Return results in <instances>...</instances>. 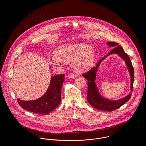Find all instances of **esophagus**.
Wrapping results in <instances>:
<instances>
[{"instance_id":"obj_1","label":"esophagus","mask_w":146,"mask_h":146,"mask_svg":"<svg viewBox=\"0 0 146 146\" xmlns=\"http://www.w3.org/2000/svg\"><path fill=\"white\" fill-rule=\"evenodd\" d=\"M76 77V75L75 74H73V73L69 74L68 75V78H71V79H74V78H75Z\"/></svg>"}]
</instances>
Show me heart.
<instances>
[{"label":"heart","mask_w":146,"mask_h":146,"mask_svg":"<svg viewBox=\"0 0 146 146\" xmlns=\"http://www.w3.org/2000/svg\"><path fill=\"white\" fill-rule=\"evenodd\" d=\"M53 63L58 64L72 60L74 69L82 72L89 69L94 60L93 50L83 43L66 44L59 47L54 53Z\"/></svg>","instance_id":"obj_1"}]
</instances>
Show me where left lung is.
<instances>
[{
	"label": "left lung",
	"instance_id": "obj_1",
	"mask_svg": "<svg viewBox=\"0 0 146 146\" xmlns=\"http://www.w3.org/2000/svg\"><path fill=\"white\" fill-rule=\"evenodd\" d=\"M107 44L110 46H116L112 50H111L108 54L102 58H101L98 62L97 63L96 67H92L88 72L82 74L86 80H88V94H87V100L88 103L92 106L100 110L106 111H112L120 108L126 102H127L131 96V94H129L125 98L120 100L119 101H110L106 98L102 97L98 93V89L97 88L95 80L96 72H97L98 68L104 58L112 53L118 54L124 60L127 66L129 71L130 72L131 76V92H132L133 89V82L134 79V68L131 62V60L127 55L124 50L123 47L120 45H118V44L115 42H107ZM117 46L116 47V46Z\"/></svg>",
	"mask_w": 146,
	"mask_h": 146
}]
</instances>
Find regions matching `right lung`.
I'll return each instance as SVG.
<instances>
[{
	"label": "right lung",
	"instance_id": "add662e5",
	"mask_svg": "<svg viewBox=\"0 0 146 146\" xmlns=\"http://www.w3.org/2000/svg\"><path fill=\"white\" fill-rule=\"evenodd\" d=\"M64 81V74L57 75L51 79L49 88L42 97L30 101L17 99L18 104L27 111L40 114H46L56 109L61 102V88Z\"/></svg>",
	"mask_w": 146,
	"mask_h": 146
}]
</instances>
